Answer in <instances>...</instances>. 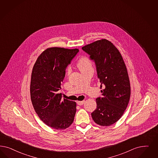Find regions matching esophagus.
Instances as JSON below:
<instances>
[{
  "label": "esophagus",
  "instance_id": "1",
  "mask_svg": "<svg viewBox=\"0 0 158 158\" xmlns=\"http://www.w3.org/2000/svg\"><path fill=\"white\" fill-rule=\"evenodd\" d=\"M85 100H83V101H77V104H78V105H79V106H81V105H83V104L85 103Z\"/></svg>",
  "mask_w": 158,
  "mask_h": 158
}]
</instances>
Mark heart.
Returning <instances> with one entry per match:
<instances>
[{"instance_id": "obj_1", "label": "heart", "mask_w": 158, "mask_h": 158, "mask_svg": "<svg viewBox=\"0 0 158 158\" xmlns=\"http://www.w3.org/2000/svg\"><path fill=\"white\" fill-rule=\"evenodd\" d=\"M77 66L81 72L86 71L90 69H93L92 60L86 56H82L77 61ZM70 72H71V68L68 67L66 69L67 74H69Z\"/></svg>"}]
</instances>
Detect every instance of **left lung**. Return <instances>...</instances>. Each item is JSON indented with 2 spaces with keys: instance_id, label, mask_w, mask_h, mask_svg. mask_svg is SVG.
I'll list each match as a JSON object with an SVG mask.
<instances>
[{
  "instance_id": "1",
  "label": "left lung",
  "mask_w": 158,
  "mask_h": 158,
  "mask_svg": "<svg viewBox=\"0 0 158 158\" xmlns=\"http://www.w3.org/2000/svg\"><path fill=\"white\" fill-rule=\"evenodd\" d=\"M82 48L94 60L98 79L105 86L102 98L96 100L97 108L91 114L93 120L99 125H112L122 117L130 98V83L124 61L118 49L106 39Z\"/></svg>"
}]
</instances>
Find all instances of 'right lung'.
<instances>
[{
  "mask_svg": "<svg viewBox=\"0 0 158 158\" xmlns=\"http://www.w3.org/2000/svg\"><path fill=\"white\" fill-rule=\"evenodd\" d=\"M79 49L51 47L39 55L33 66L30 95L33 107L40 120L55 130H64L72 124L75 102L64 98L58 91L65 75L66 68Z\"/></svg>",
  "mask_w": 158,
  "mask_h": 158,
  "instance_id": "1",
  "label": "right lung"
}]
</instances>
